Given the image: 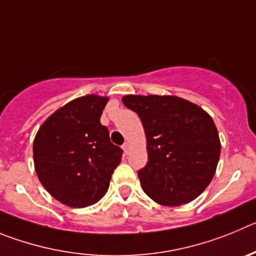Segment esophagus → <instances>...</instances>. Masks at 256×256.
I'll return each mask as SVG.
<instances>
[{"label": "esophagus", "mask_w": 256, "mask_h": 256, "mask_svg": "<svg viewBox=\"0 0 256 256\" xmlns=\"http://www.w3.org/2000/svg\"><path fill=\"white\" fill-rule=\"evenodd\" d=\"M122 149L124 152H125V154H128V152H130V144H128V142H125V144L122 145Z\"/></svg>", "instance_id": "esophagus-1"}]
</instances>
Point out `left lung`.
<instances>
[{"label": "left lung", "instance_id": "obj_1", "mask_svg": "<svg viewBox=\"0 0 256 256\" xmlns=\"http://www.w3.org/2000/svg\"><path fill=\"white\" fill-rule=\"evenodd\" d=\"M122 102L140 117L146 136L148 163L138 172L145 194L166 206L196 199L220 160V142L212 117L174 96H125Z\"/></svg>", "mask_w": 256, "mask_h": 256}]
</instances>
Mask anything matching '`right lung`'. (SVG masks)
<instances>
[{"instance_id":"obj_1","label":"right lung","mask_w":256,"mask_h":256,"mask_svg":"<svg viewBox=\"0 0 256 256\" xmlns=\"http://www.w3.org/2000/svg\"><path fill=\"white\" fill-rule=\"evenodd\" d=\"M107 96H80L44 121L33 144L34 167L46 190L72 208L100 202L107 192L122 149L100 124Z\"/></svg>"}]
</instances>
